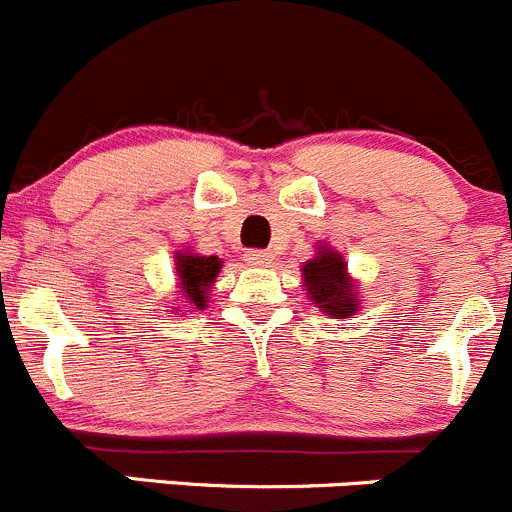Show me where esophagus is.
I'll list each match as a JSON object with an SVG mask.
<instances>
[{
    "label": "esophagus",
    "mask_w": 512,
    "mask_h": 512,
    "mask_svg": "<svg viewBox=\"0 0 512 512\" xmlns=\"http://www.w3.org/2000/svg\"><path fill=\"white\" fill-rule=\"evenodd\" d=\"M244 261L249 263V266L254 268H268L273 263V254H268V251H258V249H251L244 254Z\"/></svg>",
    "instance_id": "34e87169"
}]
</instances>
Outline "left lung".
Returning a JSON list of instances; mask_svg holds the SVG:
<instances>
[{
	"instance_id": "left-lung-1",
	"label": "left lung",
	"mask_w": 512,
	"mask_h": 512,
	"mask_svg": "<svg viewBox=\"0 0 512 512\" xmlns=\"http://www.w3.org/2000/svg\"><path fill=\"white\" fill-rule=\"evenodd\" d=\"M303 286L308 298L333 318H348L358 311V293L346 271V261L328 246H321L311 261L303 263Z\"/></svg>"
}]
</instances>
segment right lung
Returning <instances> with one entry per match:
<instances>
[{
	"label": "right lung",
	"instance_id": "1",
	"mask_svg": "<svg viewBox=\"0 0 512 512\" xmlns=\"http://www.w3.org/2000/svg\"><path fill=\"white\" fill-rule=\"evenodd\" d=\"M221 263L224 261L216 256H196L189 251L176 254V276H179V288L189 308H206L209 288L216 283Z\"/></svg>",
	"mask_w": 512,
	"mask_h": 512
}]
</instances>
